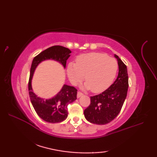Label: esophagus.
I'll return each mask as SVG.
<instances>
[{
    "label": "esophagus",
    "instance_id": "34e87169",
    "mask_svg": "<svg viewBox=\"0 0 157 157\" xmlns=\"http://www.w3.org/2000/svg\"><path fill=\"white\" fill-rule=\"evenodd\" d=\"M82 96H83L82 93L80 92H78V94H77V97H78V98H80Z\"/></svg>",
    "mask_w": 157,
    "mask_h": 157
}]
</instances>
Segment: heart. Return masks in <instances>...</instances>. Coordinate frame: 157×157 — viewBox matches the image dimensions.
Masks as SVG:
<instances>
[{"instance_id":"heart-1","label":"heart","mask_w":157,"mask_h":157,"mask_svg":"<svg viewBox=\"0 0 157 157\" xmlns=\"http://www.w3.org/2000/svg\"><path fill=\"white\" fill-rule=\"evenodd\" d=\"M118 69V63L114 58L99 52L81 55L75 63H69L67 69L69 80L73 85L78 84L84 78L85 90L91 89L99 93L107 89L114 80Z\"/></svg>"}]
</instances>
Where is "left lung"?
Segmentation results:
<instances>
[{"label":"left lung","mask_w":157,"mask_h":157,"mask_svg":"<svg viewBox=\"0 0 157 157\" xmlns=\"http://www.w3.org/2000/svg\"><path fill=\"white\" fill-rule=\"evenodd\" d=\"M118 76L114 83L101 94L90 97V105L84 111L87 121L94 124L105 125L118 115L124 103L128 90L126 65L117 55Z\"/></svg>","instance_id":"left-lung-1"}]
</instances>
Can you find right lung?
I'll return each mask as SVG.
<instances>
[{"label":"right lung","mask_w":157,"mask_h":157,"mask_svg":"<svg viewBox=\"0 0 157 157\" xmlns=\"http://www.w3.org/2000/svg\"><path fill=\"white\" fill-rule=\"evenodd\" d=\"M71 51L61 46H53L41 52L33 59L28 90L32 105L38 115L44 121L55 123L64 121L67 117V105L77 99V90L67 84L63 86L61 90L51 98L39 97L33 91L32 80L36 67L40 63L46 60L59 62L65 69L67 60L71 56Z\"/></svg>","instance_id":"add662e5"}]
</instances>
